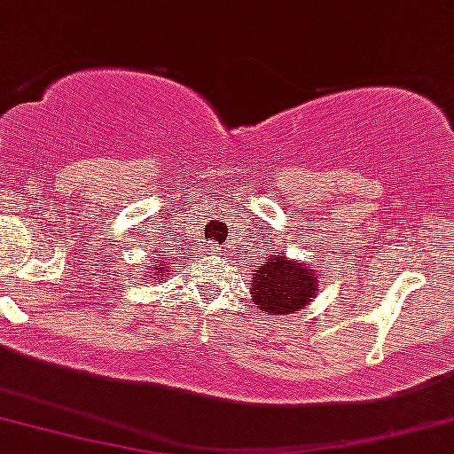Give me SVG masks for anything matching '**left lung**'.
Returning a JSON list of instances; mask_svg holds the SVG:
<instances>
[{"label":"left lung","instance_id":"1","mask_svg":"<svg viewBox=\"0 0 454 454\" xmlns=\"http://www.w3.org/2000/svg\"><path fill=\"white\" fill-rule=\"evenodd\" d=\"M251 300L266 314H294L318 294L317 272L309 263L289 260L285 254L268 255V260L254 270Z\"/></svg>","mask_w":454,"mask_h":454}]
</instances>
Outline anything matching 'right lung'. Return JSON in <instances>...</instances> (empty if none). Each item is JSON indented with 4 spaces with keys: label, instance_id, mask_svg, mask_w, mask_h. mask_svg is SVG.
Returning <instances> with one entry per match:
<instances>
[{
    "label": "right lung",
    "instance_id": "1",
    "mask_svg": "<svg viewBox=\"0 0 454 454\" xmlns=\"http://www.w3.org/2000/svg\"><path fill=\"white\" fill-rule=\"evenodd\" d=\"M165 266H168V263H165ZM157 270H159V272L160 274H163L165 272V268H160V262H157ZM159 277V274H154V278H157Z\"/></svg>",
    "mask_w": 454,
    "mask_h": 454
}]
</instances>
